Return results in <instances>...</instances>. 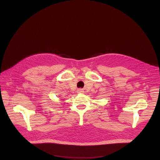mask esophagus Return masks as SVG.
I'll use <instances>...</instances> for the list:
<instances>
[{
    "label": "esophagus",
    "instance_id": "obj_1",
    "mask_svg": "<svg viewBox=\"0 0 160 160\" xmlns=\"http://www.w3.org/2000/svg\"><path fill=\"white\" fill-rule=\"evenodd\" d=\"M83 89H79L78 90H77V93H83Z\"/></svg>",
    "mask_w": 160,
    "mask_h": 160
}]
</instances>
